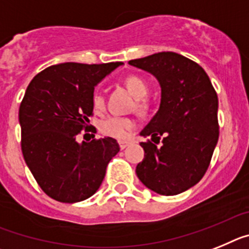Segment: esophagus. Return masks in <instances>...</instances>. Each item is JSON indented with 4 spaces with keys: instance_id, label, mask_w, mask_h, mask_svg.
<instances>
[{
    "instance_id": "1",
    "label": "esophagus",
    "mask_w": 249,
    "mask_h": 249,
    "mask_svg": "<svg viewBox=\"0 0 249 249\" xmlns=\"http://www.w3.org/2000/svg\"><path fill=\"white\" fill-rule=\"evenodd\" d=\"M127 145H129V142H126V140H120V142H119V146H120V149H125Z\"/></svg>"
}]
</instances>
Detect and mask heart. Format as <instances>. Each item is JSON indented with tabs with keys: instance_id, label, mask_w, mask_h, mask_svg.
Masks as SVG:
<instances>
[{
	"instance_id": "1",
	"label": "heart",
	"mask_w": 249,
	"mask_h": 249,
	"mask_svg": "<svg viewBox=\"0 0 249 249\" xmlns=\"http://www.w3.org/2000/svg\"><path fill=\"white\" fill-rule=\"evenodd\" d=\"M124 83L127 90L135 98H144L148 92V84L142 77L130 75L124 80ZM92 105H94L95 110H103L105 107V96L99 90L92 94ZM133 127H135V120L130 118H123V116H109V118L101 120L99 124V129L101 133L107 137L116 138V139H124L129 130H131Z\"/></svg>"
}]
</instances>
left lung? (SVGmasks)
Masks as SVG:
<instances>
[{
    "instance_id": "left-lung-1",
    "label": "left lung",
    "mask_w": 249,
    "mask_h": 249,
    "mask_svg": "<svg viewBox=\"0 0 249 249\" xmlns=\"http://www.w3.org/2000/svg\"><path fill=\"white\" fill-rule=\"evenodd\" d=\"M129 64L154 75L161 89L159 110L140 131L151 140L140 142L138 178L161 196L183 193L203 178L217 145V92L202 66L179 53H158Z\"/></svg>"
}]
</instances>
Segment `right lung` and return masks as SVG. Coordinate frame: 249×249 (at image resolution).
Here are the masks:
<instances>
[{
	"instance_id": "1",
	"label": "right lung",
	"mask_w": 249,
	"mask_h": 249,
	"mask_svg": "<svg viewBox=\"0 0 249 249\" xmlns=\"http://www.w3.org/2000/svg\"><path fill=\"white\" fill-rule=\"evenodd\" d=\"M120 65H53L27 86L18 110L21 149L37 184L57 202H81L96 193L120 150L112 138L76 142L88 130L95 86Z\"/></svg>"
}]
</instances>
